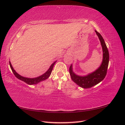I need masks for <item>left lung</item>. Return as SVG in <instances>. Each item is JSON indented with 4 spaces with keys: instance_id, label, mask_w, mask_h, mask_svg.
<instances>
[{
    "instance_id": "1",
    "label": "left lung",
    "mask_w": 125,
    "mask_h": 125,
    "mask_svg": "<svg viewBox=\"0 0 125 125\" xmlns=\"http://www.w3.org/2000/svg\"><path fill=\"white\" fill-rule=\"evenodd\" d=\"M95 31L98 38H99L103 52V61L100 67L95 71L93 72L92 73L84 77L79 76L74 74L72 71V64L69 68V73L72 81L77 83L78 86L83 88H91L93 86L100 83L106 76L107 70H108L109 61V54L108 49L101 34L98 32L96 30Z\"/></svg>"
}]
</instances>
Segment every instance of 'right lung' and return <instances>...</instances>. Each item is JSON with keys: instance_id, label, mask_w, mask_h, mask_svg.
Segmentation results:
<instances>
[{"instance_id": "1", "label": "right lung", "mask_w": 125, "mask_h": 125, "mask_svg": "<svg viewBox=\"0 0 125 125\" xmlns=\"http://www.w3.org/2000/svg\"><path fill=\"white\" fill-rule=\"evenodd\" d=\"M56 61H55L51 65L50 68H49V69L48 70V71L45 73L44 74H43L42 76H40L38 77H37L35 78H25V77H22L21 76H20L18 73H17L16 71L14 70V69L13 68L12 66H11V64L10 62V67L11 69V71H12L13 73H14V74L15 75V76L17 78H18L19 79L21 80L23 82H24V83H27L28 85H34V84H37L38 83L42 82V81L43 80H45L46 79H47V78L50 76V75L52 73V71L53 70V66L55 64V63H56Z\"/></svg>"}]
</instances>
